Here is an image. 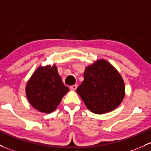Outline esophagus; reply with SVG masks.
I'll list each match as a JSON object with an SVG mask.
<instances>
[{"instance_id":"1","label":"esophagus","mask_w":151,"mask_h":151,"mask_svg":"<svg viewBox=\"0 0 151 151\" xmlns=\"http://www.w3.org/2000/svg\"><path fill=\"white\" fill-rule=\"evenodd\" d=\"M77 85H74L70 86V89L72 90H75L76 89H77Z\"/></svg>"}]
</instances>
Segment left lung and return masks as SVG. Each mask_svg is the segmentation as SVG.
<instances>
[{
  "instance_id": "1",
  "label": "left lung",
  "mask_w": 151,
  "mask_h": 151,
  "mask_svg": "<svg viewBox=\"0 0 151 151\" xmlns=\"http://www.w3.org/2000/svg\"><path fill=\"white\" fill-rule=\"evenodd\" d=\"M124 83L116 69L105 60L88 66L77 89L90 111L102 114L118 107L124 97Z\"/></svg>"
}]
</instances>
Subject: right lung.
Returning <instances> with one entry per match:
<instances>
[{"instance_id": "obj_1", "label": "right lung", "mask_w": 151, "mask_h": 151, "mask_svg": "<svg viewBox=\"0 0 151 151\" xmlns=\"http://www.w3.org/2000/svg\"><path fill=\"white\" fill-rule=\"evenodd\" d=\"M69 91L55 65L37 68L26 86L27 97L30 104L39 111L46 114L53 112Z\"/></svg>"}]
</instances>
